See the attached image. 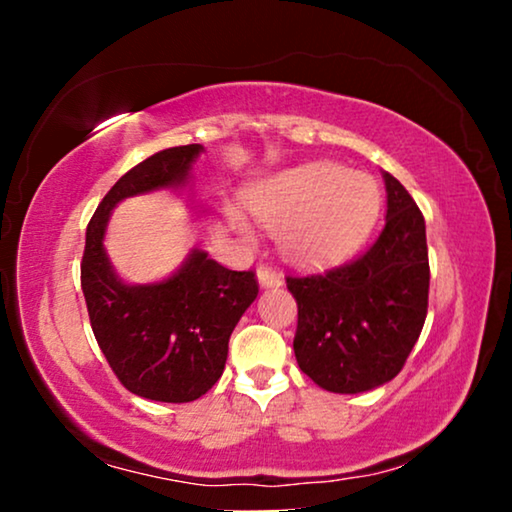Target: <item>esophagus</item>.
<instances>
[{
    "instance_id": "34e87169",
    "label": "esophagus",
    "mask_w": 512,
    "mask_h": 512,
    "mask_svg": "<svg viewBox=\"0 0 512 512\" xmlns=\"http://www.w3.org/2000/svg\"><path fill=\"white\" fill-rule=\"evenodd\" d=\"M258 284L263 286V289H277V286H282V275H279L277 270H272V268H268V265H261V268H258Z\"/></svg>"
}]
</instances>
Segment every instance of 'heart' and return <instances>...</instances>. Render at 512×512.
Instances as JSON below:
<instances>
[{
	"mask_svg": "<svg viewBox=\"0 0 512 512\" xmlns=\"http://www.w3.org/2000/svg\"><path fill=\"white\" fill-rule=\"evenodd\" d=\"M247 205L263 223L279 228V240L300 263H335L359 247L380 214L375 179L333 163L293 167L247 193ZM235 226L247 230L240 216Z\"/></svg>",
	"mask_w": 512,
	"mask_h": 512,
	"instance_id": "obj_1",
	"label": "heart"
}]
</instances>
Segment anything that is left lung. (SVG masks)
I'll return each mask as SVG.
<instances>
[{"label": "left lung", "mask_w": 512, "mask_h": 512, "mask_svg": "<svg viewBox=\"0 0 512 512\" xmlns=\"http://www.w3.org/2000/svg\"><path fill=\"white\" fill-rule=\"evenodd\" d=\"M384 184L387 221L363 254L321 275L286 277L298 303V366L333 394L394 380L424 328L431 277L424 216L389 172Z\"/></svg>", "instance_id": "8db88e82"}]
</instances>
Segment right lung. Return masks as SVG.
Instances as JSON below:
<instances>
[{
	"instance_id": "1",
	"label": "right lung",
	"mask_w": 512,
	"mask_h": 512,
	"mask_svg": "<svg viewBox=\"0 0 512 512\" xmlns=\"http://www.w3.org/2000/svg\"><path fill=\"white\" fill-rule=\"evenodd\" d=\"M200 151V144L172 146L125 172L95 209L81 258V289L104 359L125 389L160 403L195 401L214 387L230 333L258 296L256 272L228 270L193 251L165 282L128 286L111 270L102 237L118 202L184 184Z\"/></svg>"
}]
</instances>
